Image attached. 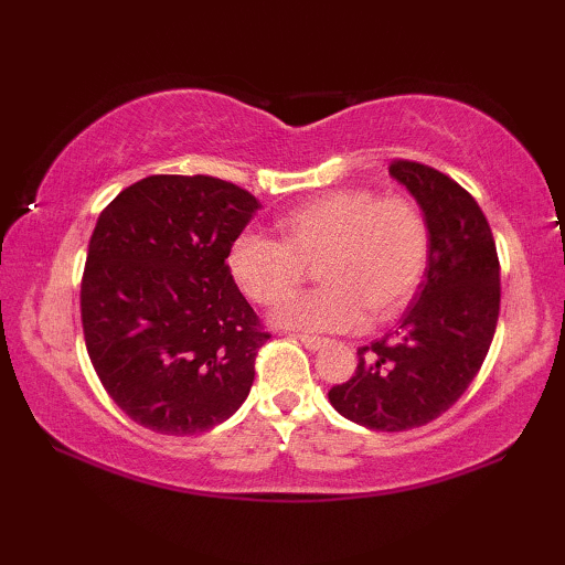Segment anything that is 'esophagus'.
I'll list each match as a JSON object with an SVG mask.
<instances>
[{
	"instance_id": "obj_1",
	"label": "esophagus",
	"mask_w": 565,
	"mask_h": 565,
	"mask_svg": "<svg viewBox=\"0 0 565 565\" xmlns=\"http://www.w3.org/2000/svg\"><path fill=\"white\" fill-rule=\"evenodd\" d=\"M296 339H299L309 351H319L323 343H327V341L319 339V337H306V333H301V337H296Z\"/></svg>"
}]
</instances>
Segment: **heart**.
<instances>
[{"instance_id":"1","label":"heart","mask_w":565,"mask_h":565,"mask_svg":"<svg viewBox=\"0 0 565 565\" xmlns=\"http://www.w3.org/2000/svg\"><path fill=\"white\" fill-rule=\"evenodd\" d=\"M279 238L244 232L226 264L248 299L276 306L299 289L317 264L321 289L301 294L274 313L294 331H356L369 319L388 321L414 299L428 264V226L404 196L381 199L371 189H341L286 212Z\"/></svg>"}]
</instances>
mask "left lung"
Instances as JSON below:
<instances>
[{
	"label": "left lung",
	"mask_w": 565,
	"mask_h": 565,
	"mask_svg": "<svg viewBox=\"0 0 565 565\" xmlns=\"http://www.w3.org/2000/svg\"><path fill=\"white\" fill-rule=\"evenodd\" d=\"M388 174L426 218V274L398 327L359 349L356 374L329 401L371 431H408L451 408L476 379L499 321L501 266L481 206L451 177L416 161H394Z\"/></svg>",
	"instance_id": "8db88e82"
}]
</instances>
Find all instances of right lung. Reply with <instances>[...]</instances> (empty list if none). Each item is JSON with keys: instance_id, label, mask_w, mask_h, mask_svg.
<instances>
[{"instance_id": "right-lung-1", "label": "right lung", "mask_w": 565, "mask_h": 565, "mask_svg": "<svg viewBox=\"0 0 565 565\" xmlns=\"http://www.w3.org/2000/svg\"><path fill=\"white\" fill-rule=\"evenodd\" d=\"M256 209L224 179L157 174L99 214L82 276L84 341L102 386L139 426L204 434L252 391L269 333L226 256Z\"/></svg>"}]
</instances>
